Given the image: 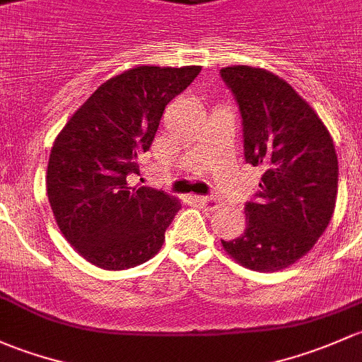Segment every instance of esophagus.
I'll return each mask as SVG.
<instances>
[{
    "label": "esophagus",
    "instance_id": "1",
    "mask_svg": "<svg viewBox=\"0 0 362 362\" xmlns=\"http://www.w3.org/2000/svg\"><path fill=\"white\" fill-rule=\"evenodd\" d=\"M195 200L204 209H207V211H216V209L219 207V202L214 199V197H195Z\"/></svg>",
    "mask_w": 362,
    "mask_h": 362
}]
</instances>
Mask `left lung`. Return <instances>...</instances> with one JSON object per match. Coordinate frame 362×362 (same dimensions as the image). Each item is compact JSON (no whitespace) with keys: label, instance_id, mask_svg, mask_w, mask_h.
Returning a JSON list of instances; mask_svg holds the SVG:
<instances>
[{"label":"left lung","instance_id":"1","mask_svg":"<svg viewBox=\"0 0 362 362\" xmlns=\"http://www.w3.org/2000/svg\"><path fill=\"white\" fill-rule=\"evenodd\" d=\"M244 127V156L263 176L245 230L221 240L242 267L275 272L307 255L334 212L338 158L319 115L288 81L251 66L223 68Z\"/></svg>","mask_w":362,"mask_h":362}]
</instances>
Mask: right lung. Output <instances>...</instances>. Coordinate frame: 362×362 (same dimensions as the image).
Listing matches in <instances>:
<instances>
[{"mask_svg": "<svg viewBox=\"0 0 362 362\" xmlns=\"http://www.w3.org/2000/svg\"><path fill=\"white\" fill-rule=\"evenodd\" d=\"M200 66H139L110 78L59 132L47 169V195L74 251L104 270H125L160 251L181 204L150 186H130L163 110Z\"/></svg>", "mask_w": 362, "mask_h": 362, "instance_id": "obj_1", "label": "right lung"}]
</instances>
